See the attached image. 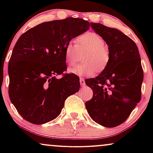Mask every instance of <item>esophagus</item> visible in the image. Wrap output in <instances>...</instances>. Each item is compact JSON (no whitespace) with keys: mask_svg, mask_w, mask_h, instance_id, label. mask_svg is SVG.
Returning <instances> with one entry per match:
<instances>
[{"mask_svg":"<svg viewBox=\"0 0 153 153\" xmlns=\"http://www.w3.org/2000/svg\"><path fill=\"white\" fill-rule=\"evenodd\" d=\"M80 83L82 86L85 85V80L83 78H80Z\"/></svg>","mask_w":153,"mask_h":153,"instance_id":"34e87169","label":"esophagus"}]
</instances>
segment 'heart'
Listing matches in <instances>:
<instances>
[{
	"label": "heart",
	"mask_w": 153,
	"mask_h": 153,
	"mask_svg": "<svg viewBox=\"0 0 153 153\" xmlns=\"http://www.w3.org/2000/svg\"><path fill=\"white\" fill-rule=\"evenodd\" d=\"M76 43L67 44L65 47V57L69 65H73L80 59V53L87 52L84 57L85 62L70 68L68 72L78 76H91L97 70L103 71L110 61V52L106 47L104 39L95 32H87L80 35Z\"/></svg>",
	"instance_id": "heart-1"
}]
</instances>
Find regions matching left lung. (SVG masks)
Listing matches in <instances>:
<instances>
[{"label": "left lung", "instance_id": "obj_1", "mask_svg": "<svg viewBox=\"0 0 153 153\" xmlns=\"http://www.w3.org/2000/svg\"><path fill=\"white\" fill-rule=\"evenodd\" d=\"M91 26L106 42L111 57L97 77L85 80L94 92L85 108L95 122L114 127L127 120L141 99V59L134 42L121 31L99 23Z\"/></svg>", "mask_w": 153, "mask_h": 153}]
</instances>
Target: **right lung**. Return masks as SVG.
<instances>
[{
    "label": "right lung",
    "mask_w": 153,
    "mask_h": 153,
    "mask_svg": "<svg viewBox=\"0 0 153 153\" xmlns=\"http://www.w3.org/2000/svg\"><path fill=\"white\" fill-rule=\"evenodd\" d=\"M90 27L68 17L44 22L26 31L16 43L8 62L10 101L25 120L43 124L61 113L65 101L80 89V78L67 70L65 47Z\"/></svg>",
    "instance_id": "obj_1"
}]
</instances>
